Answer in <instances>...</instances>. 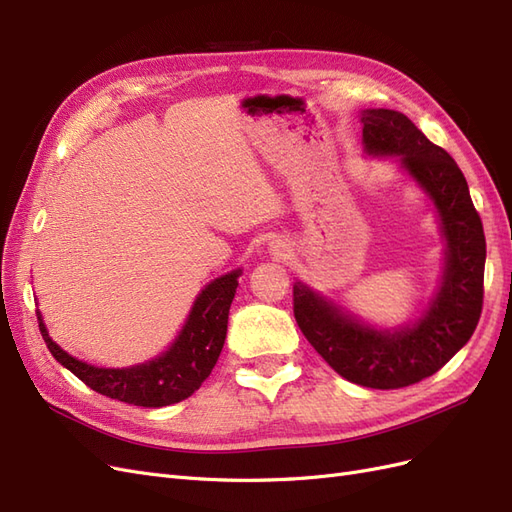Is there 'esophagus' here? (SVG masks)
<instances>
[{
  "instance_id": "esophagus-1",
  "label": "esophagus",
  "mask_w": 512,
  "mask_h": 512,
  "mask_svg": "<svg viewBox=\"0 0 512 512\" xmlns=\"http://www.w3.org/2000/svg\"><path fill=\"white\" fill-rule=\"evenodd\" d=\"M277 247H280V245H277Z\"/></svg>"
}]
</instances>
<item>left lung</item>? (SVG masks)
<instances>
[{"instance_id":"obj_1","label":"left lung","mask_w":512,"mask_h":512,"mask_svg":"<svg viewBox=\"0 0 512 512\" xmlns=\"http://www.w3.org/2000/svg\"><path fill=\"white\" fill-rule=\"evenodd\" d=\"M363 143L399 156L431 196L446 237L444 282L427 314L401 331H374L303 284L292 286L294 318L307 342L339 376L367 389H404L442 369L468 344L485 294V232L457 162L414 123L389 108H367Z\"/></svg>"}]
</instances>
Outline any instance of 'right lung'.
<instances>
[{
    "instance_id": "add662e5",
    "label": "right lung",
    "mask_w": 512,
    "mask_h": 512,
    "mask_svg": "<svg viewBox=\"0 0 512 512\" xmlns=\"http://www.w3.org/2000/svg\"><path fill=\"white\" fill-rule=\"evenodd\" d=\"M241 271H232L213 280L192 307V314L177 342L162 356L149 363L128 369H102L76 361L74 356L61 350L46 333L44 322L38 314V327L46 348L55 359L83 380L89 389L123 404H134L143 408H162L177 404L190 397L203 384L211 369L218 363L224 348L228 309L235 290L239 286Z\"/></svg>"
}]
</instances>
